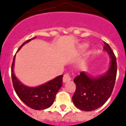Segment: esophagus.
Listing matches in <instances>:
<instances>
[{
  "label": "esophagus",
  "instance_id": "1",
  "mask_svg": "<svg viewBox=\"0 0 126 126\" xmlns=\"http://www.w3.org/2000/svg\"><path fill=\"white\" fill-rule=\"evenodd\" d=\"M70 80H71V77L69 76V75L68 74H65L63 76V82H64V83L69 82V81H70Z\"/></svg>",
  "mask_w": 126,
  "mask_h": 126
}]
</instances>
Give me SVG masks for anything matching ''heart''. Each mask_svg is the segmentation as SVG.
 <instances>
[{
	"mask_svg": "<svg viewBox=\"0 0 126 126\" xmlns=\"http://www.w3.org/2000/svg\"><path fill=\"white\" fill-rule=\"evenodd\" d=\"M88 46L87 44H83L82 45H80V47H79V51L80 52H83L84 50L87 48Z\"/></svg>",
	"mask_w": 126,
	"mask_h": 126,
	"instance_id": "obj_1",
	"label": "heart"
}]
</instances>
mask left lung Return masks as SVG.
Wrapping results in <instances>:
<instances>
[{
    "label": "left lung",
    "mask_w": 126,
    "mask_h": 126,
    "mask_svg": "<svg viewBox=\"0 0 126 126\" xmlns=\"http://www.w3.org/2000/svg\"><path fill=\"white\" fill-rule=\"evenodd\" d=\"M103 50L111 59L109 69L99 76H92L82 71L75 78L76 90L72 96L75 106L80 110L91 111L103 106L113 90L117 76L116 57L107 43L104 42Z\"/></svg>",
    "instance_id": "left-lung-1"
}]
</instances>
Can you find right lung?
<instances>
[{
    "label": "right lung",
    "mask_w": 126,
    "mask_h": 126,
    "mask_svg": "<svg viewBox=\"0 0 126 126\" xmlns=\"http://www.w3.org/2000/svg\"><path fill=\"white\" fill-rule=\"evenodd\" d=\"M35 38L36 37L29 39L23 42L17 51L21 48L24 44ZM15 59V55L13 58L11 67V78L13 87L18 97L26 105L35 110H43L50 107L55 100L57 93L63 85V75L59 76L54 79L36 87L28 86L23 84L15 76L14 73Z\"/></svg>",
    "instance_id": "1"
}]
</instances>
